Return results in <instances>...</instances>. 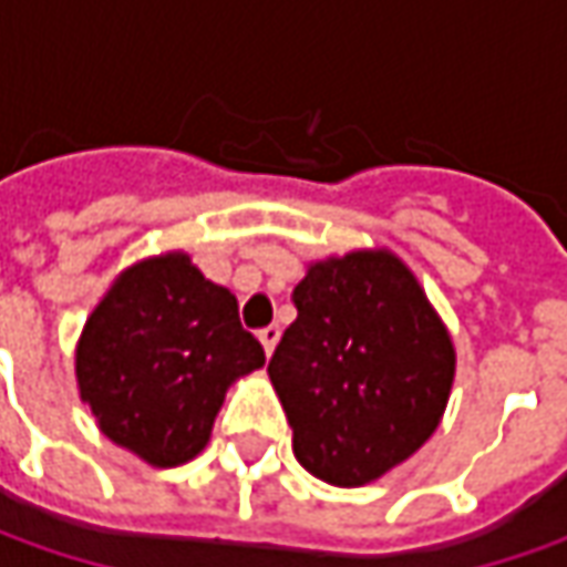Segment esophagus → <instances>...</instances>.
Returning a JSON list of instances; mask_svg holds the SVG:
<instances>
[{"label": "esophagus", "mask_w": 567, "mask_h": 567, "mask_svg": "<svg viewBox=\"0 0 567 567\" xmlns=\"http://www.w3.org/2000/svg\"><path fill=\"white\" fill-rule=\"evenodd\" d=\"M258 340H261L265 353L271 357L274 347H277V340H280V328H277V324H268V328H261V331H258Z\"/></svg>", "instance_id": "1"}]
</instances>
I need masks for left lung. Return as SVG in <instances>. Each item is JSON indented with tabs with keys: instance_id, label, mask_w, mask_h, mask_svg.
<instances>
[{
	"instance_id": "1",
	"label": "left lung",
	"mask_w": 567,
	"mask_h": 567,
	"mask_svg": "<svg viewBox=\"0 0 567 567\" xmlns=\"http://www.w3.org/2000/svg\"><path fill=\"white\" fill-rule=\"evenodd\" d=\"M293 306L268 375L296 461L331 486H365L442 423L454 381L451 334L388 249L309 265Z\"/></svg>"
}]
</instances>
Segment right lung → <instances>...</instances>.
I'll return each mask as SVG.
<instances>
[{"mask_svg": "<svg viewBox=\"0 0 567 567\" xmlns=\"http://www.w3.org/2000/svg\"><path fill=\"white\" fill-rule=\"evenodd\" d=\"M265 350L239 324L227 287L186 251L125 268L91 312L75 350L81 401L100 432L151 467H179L210 439L214 416Z\"/></svg>", "mask_w": 567, "mask_h": 567, "instance_id": "add662e5", "label": "right lung"}]
</instances>
